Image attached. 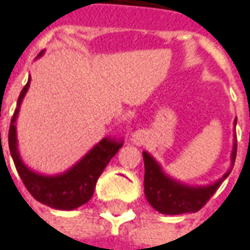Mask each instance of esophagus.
Listing matches in <instances>:
<instances>
[{
    "mask_svg": "<svg viewBox=\"0 0 250 250\" xmlns=\"http://www.w3.org/2000/svg\"><path fill=\"white\" fill-rule=\"evenodd\" d=\"M146 138H148V134H146V131H144V130H137V131H134L133 134H131V143L133 144H136V146H141L146 144Z\"/></svg>",
    "mask_w": 250,
    "mask_h": 250,
    "instance_id": "34e87169",
    "label": "esophagus"
}]
</instances>
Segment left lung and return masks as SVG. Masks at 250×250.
Here are the masks:
<instances>
[{"label": "left lung", "mask_w": 250, "mask_h": 250, "mask_svg": "<svg viewBox=\"0 0 250 250\" xmlns=\"http://www.w3.org/2000/svg\"><path fill=\"white\" fill-rule=\"evenodd\" d=\"M236 125V120L233 122ZM144 158V193L148 203L161 214L176 215L185 212H196L211 199L215 190L231 173L236 158V137L233 140L231 154V168L223 175L221 179L207 186H189L179 180L170 178L164 172L162 167L149 155L146 151L143 152Z\"/></svg>", "instance_id": "obj_1"}]
</instances>
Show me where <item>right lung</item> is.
I'll return each instance as SVG.
<instances>
[{
	"label": "right lung",
	"mask_w": 250,
	"mask_h": 250,
	"mask_svg": "<svg viewBox=\"0 0 250 250\" xmlns=\"http://www.w3.org/2000/svg\"><path fill=\"white\" fill-rule=\"evenodd\" d=\"M42 56V54H39ZM30 86V77L27 83L23 86L22 92L18 98V107L15 109L14 117L9 125V134H8V144L9 152L14 159V164L17 167L18 173L23 185L26 186L29 193L40 201L42 204H46L51 208L57 210H74L80 206L91 200L93 190L96 186V182L99 179L101 173L104 172L109 161L116 155L119 148H122V141H114L109 137L102 138L96 146L80 159L74 167L68 170L62 172L60 175H42L30 168H27L25 162L19 155L17 138V117L19 113L21 104L26 95L27 89ZM1 144V133H0Z\"/></svg>",
	"instance_id": "obj_1"
}]
</instances>
